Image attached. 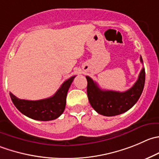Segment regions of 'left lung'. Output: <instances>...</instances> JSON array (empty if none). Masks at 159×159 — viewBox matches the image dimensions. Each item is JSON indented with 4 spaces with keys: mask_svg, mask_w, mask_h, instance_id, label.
I'll return each instance as SVG.
<instances>
[{
    "mask_svg": "<svg viewBox=\"0 0 159 159\" xmlns=\"http://www.w3.org/2000/svg\"><path fill=\"white\" fill-rule=\"evenodd\" d=\"M140 61L143 63L141 57ZM86 79L88 98L92 107L101 115L112 116L127 112L138 102L144 89L145 70L143 67L133 87L124 92L102 90L90 77L86 76Z\"/></svg>",
    "mask_w": 159,
    "mask_h": 159,
    "instance_id": "1",
    "label": "left lung"
}]
</instances>
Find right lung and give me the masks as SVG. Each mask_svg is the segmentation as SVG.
Masks as SVG:
<instances>
[{
  "label": "right lung",
  "instance_id": "1",
  "mask_svg": "<svg viewBox=\"0 0 159 159\" xmlns=\"http://www.w3.org/2000/svg\"><path fill=\"white\" fill-rule=\"evenodd\" d=\"M75 78V76H73L64 81L53 96L45 99L35 101L20 99L10 92L11 98L15 107L26 116L40 121L53 120L64 111L67 92Z\"/></svg>",
  "mask_w": 159,
  "mask_h": 159
}]
</instances>
